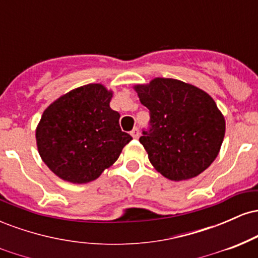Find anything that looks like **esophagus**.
Listing matches in <instances>:
<instances>
[{
    "label": "esophagus",
    "mask_w": 258,
    "mask_h": 258,
    "mask_svg": "<svg viewBox=\"0 0 258 258\" xmlns=\"http://www.w3.org/2000/svg\"><path fill=\"white\" fill-rule=\"evenodd\" d=\"M131 136L135 139H137L138 137H139V130L137 128V127H136V128H133L132 131H131Z\"/></svg>",
    "instance_id": "obj_1"
}]
</instances>
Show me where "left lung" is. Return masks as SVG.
<instances>
[{"label": "left lung", "mask_w": 258, "mask_h": 258, "mask_svg": "<svg viewBox=\"0 0 258 258\" xmlns=\"http://www.w3.org/2000/svg\"><path fill=\"white\" fill-rule=\"evenodd\" d=\"M150 111V130L139 138L150 164L165 178L199 176L217 158L226 120L214 98L197 86L155 78L133 86Z\"/></svg>", "instance_id": "1"}]
</instances>
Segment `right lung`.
Here are the masks:
<instances>
[{
	"mask_svg": "<svg viewBox=\"0 0 258 258\" xmlns=\"http://www.w3.org/2000/svg\"><path fill=\"white\" fill-rule=\"evenodd\" d=\"M112 91L102 84L74 88L44 109L36 127L41 159L55 176L74 184L97 179L131 142L110 108Z\"/></svg>",
	"mask_w": 258,
	"mask_h": 258,
	"instance_id": "add662e5",
	"label": "right lung"
}]
</instances>
